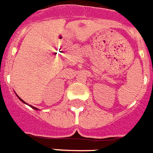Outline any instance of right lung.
I'll return each instance as SVG.
<instances>
[{
  "mask_svg": "<svg viewBox=\"0 0 153 153\" xmlns=\"http://www.w3.org/2000/svg\"><path fill=\"white\" fill-rule=\"evenodd\" d=\"M16 95H17V94H16ZM17 97H18V98H19V99H20V100H21V101H22V102H24V103H25V104H27V103H26V102H24V100H23L22 99H21V98H20V97H18V96H17ZM30 107H31V108H33V109H35V110H38V109H37V108L34 107V106H31V105H30Z\"/></svg>",
  "mask_w": 153,
  "mask_h": 153,
  "instance_id": "1",
  "label": "right lung"
}]
</instances>
